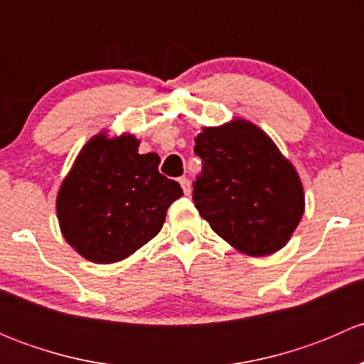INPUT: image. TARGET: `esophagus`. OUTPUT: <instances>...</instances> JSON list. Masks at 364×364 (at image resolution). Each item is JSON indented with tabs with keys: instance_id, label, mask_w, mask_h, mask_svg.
<instances>
[{
	"instance_id": "1",
	"label": "esophagus",
	"mask_w": 364,
	"mask_h": 364,
	"mask_svg": "<svg viewBox=\"0 0 364 364\" xmlns=\"http://www.w3.org/2000/svg\"><path fill=\"white\" fill-rule=\"evenodd\" d=\"M179 185H181L185 196H190V181L186 178H179Z\"/></svg>"
}]
</instances>
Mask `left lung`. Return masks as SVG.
Returning a JSON list of instances; mask_svg holds the SVG:
<instances>
[{
	"mask_svg": "<svg viewBox=\"0 0 364 364\" xmlns=\"http://www.w3.org/2000/svg\"><path fill=\"white\" fill-rule=\"evenodd\" d=\"M203 172L193 183L200 216L230 247L252 257L287 245L304 213L294 165L247 119L204 127L196 137Z\"/></svg>",
	"mask_w": 364,
	"mask_h": 364,
	"instance_id": "1",
	"label": "left lung"
}]
</instances>
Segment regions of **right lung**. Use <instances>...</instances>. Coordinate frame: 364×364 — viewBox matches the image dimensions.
Here are the masks:
<instances>
[{
  "label": "right lung",
  "mask_w": 364,
  "mask_h": 364,
  "mask_svg": "<svg viewBox=\"0 0 364 364\" xmlns=\"http://www.w3.org/2000/svg\"><path fill=\"white\" fill-rule=\"evenodd\" d=\"M139 142L132 134H97L58 192L61 234L95 264L119 262L153 240L168 205L183 196L178 181L159 172L156 153L139 155Z\"/></svg>",
  "instance_id": "obj_1"
}]
</instances>
